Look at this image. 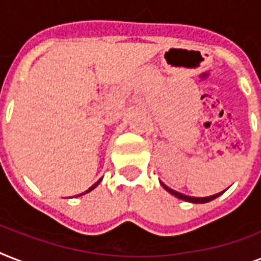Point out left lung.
I'll list each match as a JSON object with an SVG mask.
<instances>
[{"instance_id": "left-lung-1", "label": "left lung", "mask_w": 261, "mask_h": 261, "mask_svg": "<svg viewBox=\"0 0 261 261\" xmlns=\"http://www.w3.org/2000/svg\"><path fill=\"white\" fill-rule=\"evenodd\" d=\"M164 188L168 191V192H171L172 195H174L176 198L178 199H182V200H187V202H192V203H206V202H210V200H213V199H215L217 196H219V195L222 194V192H219V194H215V195H211V196H207V198H194V196H188V195H184V194H180V192H177V191L172 190V188H169V187H167L165 184H163Z\"/></svg>"}]
</instances>
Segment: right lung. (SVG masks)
<instances>
[{"instance_id":"add662e5","label":"right lung","mask_w":261,"mask_h":261,"mask_svg":"<svg viewBox=\"0 0 261 261\" xmlns=\"http://www.w3.org/2000/svg\"><path fill=\"white\" fill-rule=\"evenodd\" d=\"M100 180H101V178H100ZM100 180H98V181H97V182H94L93 186L90 187L89 190H87V191H85V192H83V194H80V195H84V194H87V192H89V191H92V190H93V188H96V186H97L98 182H100ZM80 195H77V196H80Z\"/></svg>"}]
</instances>
